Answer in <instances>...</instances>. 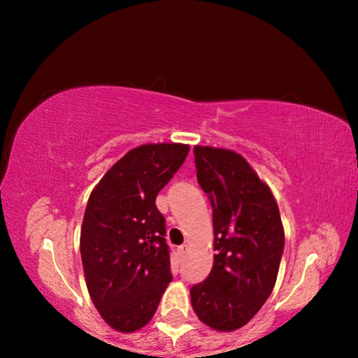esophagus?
I'll return each instance as SVG.
<instances>
[{"label":"esophagus","instance_id":"obj_1","mask_svg":"<svg viewBox=\"0 0 358 358\" xmlns=\"http://www.w3.org/2000/svg\"><path fill=\"white\" fill-rule=\"evenodd\" d=\"M187 250H189V248H187V245H181V246H178V248H177L178 256H180V257H185V254L187 252Z\"/></svg>","mask_w":358,"mask_h":358}]
</instances>
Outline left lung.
I'll return each mask as SVG.
<instances>
[{"mask_svg": "<svg viewBox=\"0 0 358 358\" xmlns=\"http://www.w3.org/2000/svg\"><path fill=\"white\" fill-rule=\"evenodd\" d=\"M194 161L213 207L217 254L207 280L191 287V303L203 324L232 331L256 316L275 287L284 251L280 208L235 151L197 145Z\"/></svg>", "mask_w": 358, "mask_h": 358, "instance_id": "left-lung-1", "label": "left lung"}]
</instances>
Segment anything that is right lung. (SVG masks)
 Listing matches in <instances>:
<instances>
[{
    "label": "right lung",
    "instance_id": "1",
    "mask_svg": "<svg viewBox=\"0 0 358 358\" xmlns=\"http://www.w3.org/2000/svg\"><path fill=\"white\" fill-rule=\"evenodd\" d=\"M187 151L181 143L131 150L88 199L80 234L85 280L96 310L118 331L147 325L172 281L166 220L155 202Z\"/></svg>",
    "mask_w": 358,
    "mask_h": 358
}]
</instances>
